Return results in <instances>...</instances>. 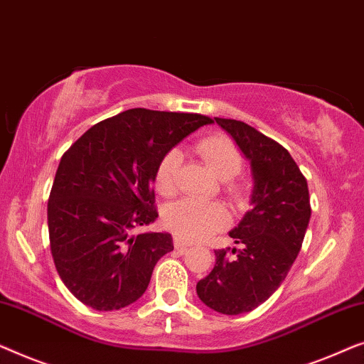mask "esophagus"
<instances>
[{"mask_svg":"<svg viewBox=\"0 0 364 364\" xmlns=\"http://www.w3.org/2000/svg\"><path fill=\"white\" fill-rule=\"evenodd\" d=\"M175 247H176L178 252L184 254L188 249H191V244L186 242V240H181L180 237H175Z\"/></svg>","mask_w":364,"mask_h":364,"instance_id":"obj_1","label":"esophagus"}]
</instances>
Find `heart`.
I'll return each instance as SVG.
<instances>
[{"label":"heart","instance_id":"1","mask_svg":"<svg viewBox=\"0 0 364 364\" xmlns=\"http://www.w3.org/2000/svg\"><path fill=\"white\" fill-rule=\"evenodd\" d=\"M196 151L208 166L211 168L219 180L229 181L239 175L242 160L237 148L226 136H208L198 143ZM181 163V153L173 148L163 155L155 173L156 191L163 196H171L176 189V173ZM229 193L237 196L239 186L229 184ZM229 221V216L221 204L204 203L194 198H184L166 208L163 223L170 231L188 242H199L211 237L214 232L223 229Z\"/></svg>","mask_w":364,"mask_h":364}]
</instances>
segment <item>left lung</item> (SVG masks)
Returning a JSON list of instances; mask_svg holds the SVG:
<instances>
[{"label":"left lung","instance_id":"1","mask_svg":"<svg viewBox=\"0 0 364 364\" xmlns=\"http://www.w3.org/2000/svg\"><path fill=\"white\" fill-rule=\"evenodd\" d=\"M250 163V209L229 235L240 249L214 250L216 264L196 284L209 309L239 315L257 309L295 262L310 221L305 176L282 145L239 120L214 119Z\"/></svg>","mask_w":364,"mask_h":364}]
</instances>
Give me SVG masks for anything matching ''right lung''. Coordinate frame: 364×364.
<instances>
[{"mask_svg":"<svg viewBox=\"0 0 364 364\" xmlns=\"http://www.w3.org/2000/svg\"><path fill=\"white\" fill-rule=\"evenodd\" d=\"M209 117L132 109L92 127L60 158L48 203L50 252L75 299L120 310L145 294L168 232L132 234L155 223L158 163Z\"/></svg>","mask_w":364,"mask_h":364,"instance_id":"right-lung-1","label":"right lung"}]
</instances>
